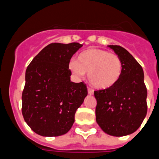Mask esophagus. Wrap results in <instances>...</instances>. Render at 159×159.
Returning a JSON list of instances; mask_svg holds the SVG:
<instances>
[{
	"label": "esophagus",
	"instance_id": "obj_1",
	"mask_svg": "<svg viewBox=\"0 0 159 159\" xmlns=\"http://www.w3.org/2000/svg\"><path fill=\"white\" fill-rule=\"evenodd\" d=\"M88 93H89V94H90V95H93V90L92 89H90V88H88Z\"/></svg>",
	"mask_w": 159,
	"mask_h": 159
}]
</instances>
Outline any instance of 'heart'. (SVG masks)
I'll list each match as a JSON object with an SVG mask.
<instances>
[{
    "mask_svg": "<svg viewBox=\"0 0 159 159\" xmlns=\"http://www.w3.org/2000/svg\"><path fill=\"white\" fill-rule=\"evenodd\" d=\"M69 68L77 77L88 73L90 84L106 89L116 84L123 73V62L115 53L100 48H89L81 52L76 60H71Z\"/></svg>",
    "mask_w": 159,
    "mask_h": 159,
    "instance_id": "1",
    "label": "heart"
}]
</instances>
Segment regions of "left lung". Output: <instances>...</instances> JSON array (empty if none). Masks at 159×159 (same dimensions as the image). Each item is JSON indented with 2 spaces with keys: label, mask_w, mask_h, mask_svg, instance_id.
<instances>
[{
  "label": "left lung",
  "mask_w": 159,
  "mask_h": 159,
  "mask_svg": "<svg viewBox=\"0 0 159 159\" xmlns=\"http://www.w3.org/2000/svg\"><path fill=\"white\" fill-rule=\"evenodd\" d=\"M120 57L123 73L116 84L94 91L96 121L107 134L123 136L140 128L147 114L144 71L132 55L119 45H108Z\"/></svg>",
  "instance_id": "obj_1"
}]
</instances>
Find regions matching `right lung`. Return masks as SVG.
Masks as SVG:
<instances>
[{
    "label": "right lung",
    "instance_id": "right-lung-1",
    "mask_svg": "<svg viewBox=\"0 0 159 159\" xmlns=\"http://www.w3.org/2000/svg\"><path fill=\"white\" fill-rule=\"evenodd\" d=\"M83 45L52 43L28 65L22 94V114L31 130L43 136L66 134L88 95L86 84L70 81L69 63Z\"/></svg>",
    "mask_w": 159,
    "mask_h": 159
}]
</instances>
